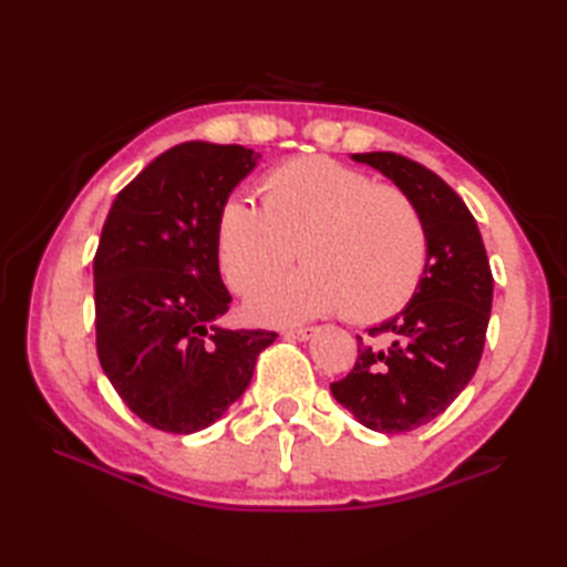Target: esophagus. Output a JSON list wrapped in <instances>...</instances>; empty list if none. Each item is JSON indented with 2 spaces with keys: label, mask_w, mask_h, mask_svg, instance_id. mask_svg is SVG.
Wrapping results in <instances>:
<instances>
[{
  "label": "esophagus",
  "mask_w": 567,
  "mask_h": 567,
  "mask_svg": "<svg viewBox=\"0 0 567 567\" xmlns=\"http://www.w3.org/2000/svg\"><path fill=\"white\" fill-rule=\"evenodd\" d=\"M317 333L315 327H299V329H285V339H292V341H309L311 336Z\"/></svg>",
  "instance_id": "esophagus-1"
}]
</instances>
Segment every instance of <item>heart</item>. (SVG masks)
Returning <instances> with one entry per match:
<instances>
[{"instance_id": "1", "label": "heart", "mask_w": 567, "mask_h": 567, "mask_svg": "<svg viewBox=\"0 0 567 567\" xmlns=\"http://www.w3.org/2000/svg\"><path fill=\"white\" fill-rule=\"evenodd\" d=\"M226 282L250 292L297 258L302 270L248 299L258 321L287 323L346 307L353 321H382L414 297L429 238L404 189L319 155L292 158L262 177L260 209L231 197L216 221Z\"/></svg>"}]
</instances>
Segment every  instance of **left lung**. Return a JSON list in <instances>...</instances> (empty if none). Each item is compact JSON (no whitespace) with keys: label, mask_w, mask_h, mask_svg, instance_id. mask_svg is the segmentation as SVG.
<instances>
[{"label":"left lung","mask_w":567,"mask_h":567,"mask_svg":"<svg viewBox=\"0 0 567 567\" xmlns=\"http://www.w3.org/2000/svg\"><path fill=\"white\" fill-rule=\"evenodd\" d=\"M404 189L424 219L429 252L400 315L358 339L355 368L331 384L360 424L404 433L429 424L473 380L492 309V270L465 202L429 167L396 153H353Z\"/></svg>","instance_id":"8db88e82"}]
</instances>
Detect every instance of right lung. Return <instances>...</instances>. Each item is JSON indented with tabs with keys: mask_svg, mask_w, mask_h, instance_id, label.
Masks as SVG:
<instances>
[{
	"mask_svg": "<svg viewBox=\"0 0 567 567\" xmlns=\"http://www.w3.org/2000/svg\"><path fill=\"white\" fill-rule=\"evenodd\" d=\"M244 146L187 141L118 192L94 256V327L104 375L153 429L195 433L221 419L275 331H231L216 221L258 165Z\"/></svg>",
	"mask_w": 567,
	"mask_h": 567,
	"instance_id": "1",
	"label": "right lung"
}]
</instances>
